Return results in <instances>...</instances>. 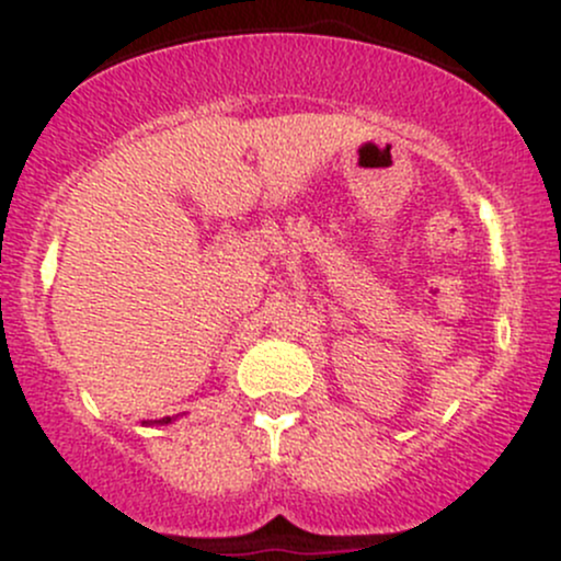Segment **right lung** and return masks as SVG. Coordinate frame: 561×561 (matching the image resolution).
I'll use <instances>...</instances> for the list:
<instances>
[{"mask_svg": "<svg viewBox=\"0 0 561 561\" xmlns=\"http://www.w3.org/2000/svg\"><path fill=\"white\" fill-rule=\"evenodd\" d=\"M173 420H176V416H163V420H147V422H141L147 427V424H171Z\"/></svg>", "mask_w": 561, "mask_h": 561, "instance_id": "1", "label": "right lung"}]
</instances>
